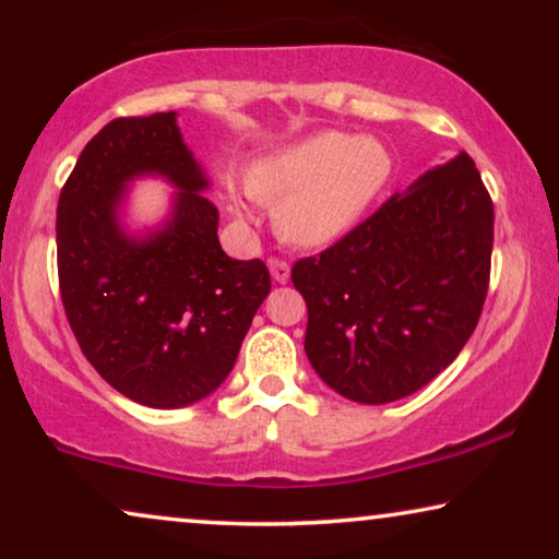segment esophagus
Masks as SVG:
<instances>
[{
    "label": "esophagus",
    "instance_id": "1",
    "mask_svg": "<svg viewBox=\"0 0 559 559\" xmlns=\"http://www.w3.org/2000/svg\"><path fill=\"white\" fill-rule=\"evenodd\" d=\"M270 272L274 282H280V285H285L289 280V264L282 262V259H270Z\"/></svg>",
    "mask_w": 559,
    "mask_h": 559
}]
</instances>
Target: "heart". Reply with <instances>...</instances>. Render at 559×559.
<instances>
[{
  "label": "heart",
  "mask_w": 559,
  "mask_h": 559,
  "mask_svg": "<svg viewBox=\"0 0 559 559\" xmlns=\"http://www.w3.org/2000/svg\"><path fill=\"white\" fill-rule=\"evenodd\" d=\"M392 178V157L377 140L323 132L277 152L249 173V190L280 201L274 224L300 247H328L346 236ZM234 211L247 205L234 198Z\"/></svg>",
  "instance_id": "heart-1"
}]
</instances>
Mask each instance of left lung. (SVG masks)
I'll return each instance as SVG.
<instances>
[{
    "label": "left lung",
    "mask_w": 559,
    "mask_h": 559,
    "mask_svg": "<svg viewBox=\"0 0 559 559\" xmlns=\"http://www.w3.org/2000/svg\"><path fill=\"white\" fill-rule=\"evenodd\" d=\"M491 249V195L461 152L320 257L295 262L312 369L361 404L396 402L430 384L476 331Z\"/></svg>",
    "instance_id": "1"
}]
</instances>
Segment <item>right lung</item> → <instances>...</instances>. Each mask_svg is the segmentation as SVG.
<instances>
[{
    "label": "right lung",
    "mask_w": 559,
    "mask_h": 559,
    "mask_svg": "<svg viewBox=\"0 0 559 559\" xmlns=\"http://www.w3.org/2000/svg\"><path fill=\"white\" fill-rule=\"evenodd\" d=\"M147 174L176 188L171 213L132 235L120 213L131 180ZM209 186L175 111H163L109 121L60 190L68 323L91 366L144 407L178 409L216 392L272 289L262 259L239 262L221 249Z\"/></svg>",
    "instance_id": "add662e5"
}]
</instances>
